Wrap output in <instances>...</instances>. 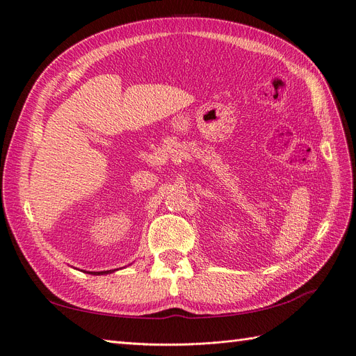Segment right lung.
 Masks as SVG:
<instances>
[{"mask_svg":"<svg viewBox=\"0 0 356 356\" xmlns=\"http://www.w3.org/2000/svg\"><path fill=\"white\" fill-rule=\"evenodd\" d=\"M111 270H106V272H98V273H96V275H104V273H110Z\"/></svg>","mask_w":356,"mask_h":356,"instance_id":"obj_1","label":"right lung"}]
</instances>
